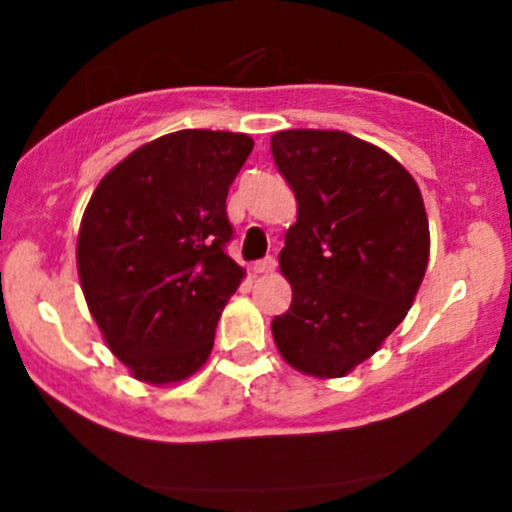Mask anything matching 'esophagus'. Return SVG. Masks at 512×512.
<instances>
[{
    "mask_svg": "<svg viewBox=\"0 0 512 512\" xmlns=\"http://www.w3.org/2000/svg\"><path fill=\"white\" fill-rule=\"evenodd\" d=\"M277 267L275 257H262V260H257L255 265H252V272L255 275H267V272H272Z\"/></svg>",
    "mask_w": 512,
    "mask_h": 512,
    "instance_id": "34e87169",
    "label": "esophagus"
}]
</instances>
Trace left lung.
<instances>
[{
	"instance_id": "obj_1",
	"label": "left lung",
	"mask_w": 512,
	"mask_h": 512,
	"mask_svg": "<svg viewBox=\"0 0 512 512\" xmlns=\"http://www.w3.org/2000/svg\"><path fill=\"white\" fill-rule=\"evenodd\" d=\"M272 158L297 198L280 270L292 304L272 337L297 371L334 379L369 359L414 304L428 218L409 170L344 131H280Z\"/></svg>"
}]
</instances>
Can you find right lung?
<instances>
[{"instance_id": "1", "label": "right lung", "mask_w": 512, "mask_h": 512, "mask_svg": "<svg viewBox=\"0 0 512 512\" xmlns=\"http://www.w3.org/2000/svg\"><path fill=\"white\" fill-rule=\"evenodd\" d=\"M252 146L245 133H168L121 160L86 205L81 287L108 349L136 379L173 384L208 361L245 275L225 250V200Z\"/></svg>"}]
</instances>
